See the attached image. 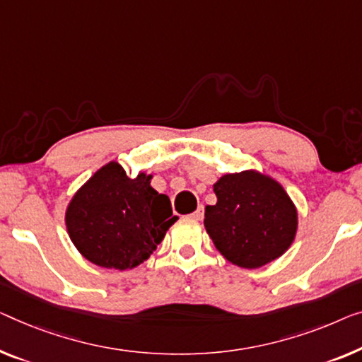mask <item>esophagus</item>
I'll return each instance as SVG.
<instances>
[{
	"mask_svg": "<svg viewBox=\"0 0 362 362\" xmlns=\"http://www.w3.org/2000/svg\"><path fill=\"white\" fill-rule=\"evenodd\" d=\"M203 216H204V208L202 206V204H199V206H198V209H197V211L195 213H192V218L193 219H203Z\"/></svg>",
	"mask_w": 362,
	"mask_h": 362,
	"instance_id": "1",
	"label": "esophagus"
}]
</instances>
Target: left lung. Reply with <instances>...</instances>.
Wrapping results in <instances>:
<instances>
[{
	"label": "left lung",
	"mask_w": 362,
	"mask_h": 362,
	"mask_svg": "<svg viewBox=\"0 0 362 362\" xmlns=\"http://www.w3.org/2000/svg\"><path fill=\"white\" fill-rule=\"evenodd\" d=\"M204 208V228L216 249L242 268H260L293 244L298 211L278 182L255 170L223 175Z\"/></svg>",
	"instance_id": "8db88e82"
}]
</instances>
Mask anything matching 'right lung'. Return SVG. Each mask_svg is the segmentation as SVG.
Returning a JSON list of instances; mask_svg holds the SVG:
<instances>
[{
	"mask_svg": "<svg viewBox=\"0 0 362 362\" xmlns=\"http://www.w3.org/2000/svg\"><path fill=\"white\" fill-rule=\"evenodd\" d=\"M151 175L129 179L109 163L79 188L66 209L73 244L89 262L128 269L148 260L175 223L170 199L149 185Z\"/></svg>",
	"mask_w": 362,
	"mask_h": 362,
	"instance_id": "obj_1",
	"label": "right lung"
}]
</instances>
